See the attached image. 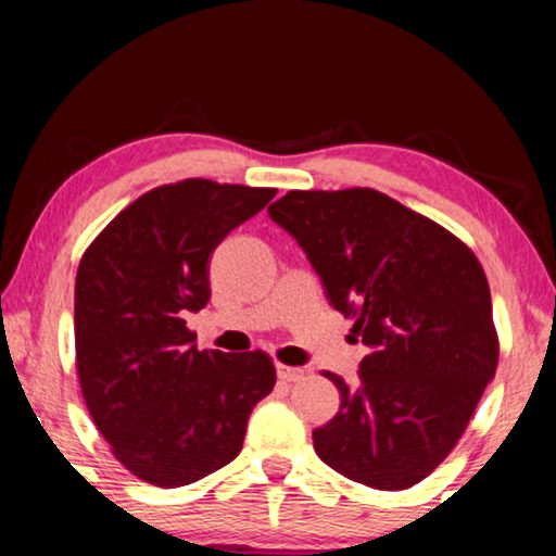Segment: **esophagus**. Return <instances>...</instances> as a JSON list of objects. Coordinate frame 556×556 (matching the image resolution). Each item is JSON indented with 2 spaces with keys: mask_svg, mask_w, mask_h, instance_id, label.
<instances>
[{
  "mask_svg": "<svg viewBox=\"0 0 556 556\" xmlns=\"http://www.w3.org/2000/svg\"><path fill=\"white\" fill-rule=\"evenodd\" d=\"M276 371H278L280 382H299V379H303V369H299V367H286V364H278Z\"/></svg>",
  "mask_w": 556,
  "mask_h": 556,
  "instance_id": "1",
  "label": "esophagus"
}]
</instances>
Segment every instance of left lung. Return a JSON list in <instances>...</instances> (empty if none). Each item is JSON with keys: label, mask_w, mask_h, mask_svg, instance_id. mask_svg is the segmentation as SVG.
Segmentation results:
<instances>
[{"label": "left lung", "mask_w": 556, "mask_h": 556, "mask_svg": "<svg viewBox=\"0 0 556 556\" xmlns=\"http://www.w3.org/2000/svg\"><path fill=\"white\" fill-rule=\"evenodd\" d=\"M306 253L326 299L371 352L314 430L326 466L379 491L430 476L496 375L498 337L478 257L445 227L377 189L288 192L268 207Z\"/></svg>", "instance_id": "8db88e82"}]
</instances>
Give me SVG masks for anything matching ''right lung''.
<instances>
[{
  "mask_svg": "<svg viewBox=\"0 0 556 556\" xmlns=\"http://www.w3.org/2000/svg\"><path fill=\"white\" fill-rule=\"evenodd\" d=\"M276 189L185 179L141 194L75 276V362L88 413L141 481L177 489L238 458L276 384L265 352H200L181 316L210 301V255Z\"/></svg>",
  "mask_w": 556,
  "mask_h": 556,
  "instance_id": "right-lung-1",
  "label": "right lung"
}]
</instances>
